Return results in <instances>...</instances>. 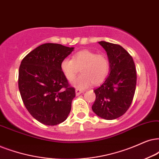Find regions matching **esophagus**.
Returning <instances> with one entry per match:
<instances>
[{
	"label": "esophagus",
	"mask_w": 159,
	"mask_h": 159,
	"mask_svg": "<svg viewBox=\"0 0 159 159\" xmlns=\"http://www.w3.org/2000/svg\"><path fill=\"white\" fill-rule=\"evenodd\" d=\"M81 93H83V91H82V90L78 89H75V94H76V95H79V94H81Z\"/></svg>",
	"instance_id": "esophagus-1"
}]
</instances>
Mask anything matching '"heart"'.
I'll return each mask as SVG.
<instances>
[{"mask_svg": "<svg viewBox=\"0 0 159 159\" xmlns=\"http://www.w3.org/2000/svg\"><path fill=\"white\" fill-rule=\"evenodd\" d=\"M61 70L68 81H73L81 68V73L73 82V85L78 89L89 87L92 84H100L106 79L109 72V61L105 54H97L89 50L77 52L73 59L65 58L60 64Z\"/></svg>", "mask_w": 159, "mask_h": 159, "instance_id": "obj_1", "label": "heart"}]
</instances>
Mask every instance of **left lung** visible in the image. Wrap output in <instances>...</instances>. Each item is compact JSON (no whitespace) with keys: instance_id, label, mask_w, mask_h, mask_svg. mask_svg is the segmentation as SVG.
Masks as SVG:
<instances>
[{"instance_id":"obj_1","label":"left lung","mask_w":159,"mask_h":159,"mask_svg":"<svg viewBox=\"0 0 159 159\" xmlns=\"http://www.w3.org/2000/svg\"><path fill=\"white\" fill-rule=\"evenodd\" d=\"M107 53L110 73L94 90L95 101L92 111L103 119L111 120L127 111L133 101L136 85V71L132 56L122 46L100 41Z\"/></svg>"}]
</instances>
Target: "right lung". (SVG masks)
<instances>
[{"label":"right lung","mask_w":159,"mask_h":159,"mask_svg":"<svg viewBox=\"0 0 159 159\" xmlns=\"http://www.w3.org/2000/svg\"><path fill=\"white\" fill-rule=\"evenodd\" d=\"M74 48L45 43L22 60L18 86L25 108L37 121L56 125L67 119L75 89L62 73L60 64Z\"/></svg>","instance_id":"right-lung-1"}]
</instances>
